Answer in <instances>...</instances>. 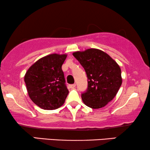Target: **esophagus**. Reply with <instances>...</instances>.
<instances>
[{
    "label": "esophagus",
    "instance_id": "34e87169",
    "mask_svg": "<svg viewBox=\"0 0 150 150\" xmlns=\"http://www.w3.org/2000/svg\"><path fill=\"white\" fill-rule=\"evenodd\" d=\"M76 87V84H72V85H69V87L72 89V88H74Z\"/></svg>",
    "mask_w": 150,
    "mask_h": 150
}]
</instances>
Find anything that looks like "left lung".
<instances>
[{
	"instance_id": "1",
	"label": "left lung",
	"mask_w": 150,
	"mask_h": 150,
	"mask_svg": "<svg viewBox=\"0 0 150 150\" xmlns=\"http://www.w3.org/2000/svg\"><path fill=\"white\" fill-rule=\"evenodd\" d=\"M73 56L87 74L88 87L81 93L85 105L92 108L104 107L115 98L122 85V72L117 63L103 51L87 49Z\"/></svg>"
}]
</instances>
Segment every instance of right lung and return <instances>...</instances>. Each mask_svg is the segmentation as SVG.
Wrapping results in <instances>:
<instances>
[{
  "mask_svg": "<svg viewBox=\"0 0 150 150\" xmlns=\"http://www.w3.org/2000/svg\"><path fill=\"white\" fill-rule=\"evenodd\" d=\"M66 54H52L39 59L24 76L28 96L44 110H54L62 106L69 91L65 85L63 63Z\"/></svg>",
  "mask_w": 150,
  "mask_h": 150,
  "instance_id": "add662e5",
  "label": "right lung"
}]
</instances>
